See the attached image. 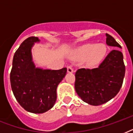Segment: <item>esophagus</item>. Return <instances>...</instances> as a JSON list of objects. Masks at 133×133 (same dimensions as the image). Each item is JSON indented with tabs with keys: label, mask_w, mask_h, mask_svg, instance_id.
<instances>
[{
	"label": "esophagus",
	"mask_w": 133,
	"mask_h": 133,
	"mask_svg": "<svg viewBox=\"0 0 133 133\" xmlns=\"http://www.w3.org/2000/svg\"><path fill=\"white\" fill-rule=\"evenodd\" d=\"M67 70H68V72L69 73H72L74 72L72 67L71 66V65H68V66L67 67Z\"/></svg>",
	"instance_id": "esophagus-1"
}]
</instances>
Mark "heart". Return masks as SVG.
Wrapping results in <instances>:
<instances>
[{
	"label": "heart",
	"instance_id": "obj_1",
	"mask_svg": "<svg viewBox=\"0 0 133 133\" xmlns=\"http://www.w3.org/2000/svg\"><path fill=\"white\" fill-rule=\"evenodd\" d=\"M107 48L104 44H88L80 50V54L83 57L90 56L91 64H96L104 57Z\"/></svg>",
	"mask_w": 133,
	"mask_h": 133
}]
</instances>
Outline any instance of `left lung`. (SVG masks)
<instances>
[{
    "mask_svg": "<svg viewBox=\"0 0 133 133\" xmlns=\"http://www.w3.org/2000/svg\"><path fill=\"white\" fill-rule=\"evenodd\" d=\"M106 43L122 48L115 38L106 34ZM123 54L113 50L97 68H81L75 73V90L85 103L99 105L117 95L125 76Z\"/></svg>",
    "mask_w": 133,
    "mask_h": 133,
    "instance_id": "obj_1",
    "label": "left lung"
}]
</instances>
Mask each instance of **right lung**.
Instances as JSON below:
<instances>
[{
  "label": "right lung",
  "instance_id": "1",
  "mask_svg": "<svg viewBox=\"0 0 133 133\" xmlns=\"http://www.w3.org/2000/svg\"><path fill=\"white\" fill-rule=\"evenodd\" d=\"M39 41L30 36L22 43L14 55L10 83L14 95L24 109L32 113H43L56 100V88L66 75L67 68L58 70L36 68L32 61L31 48Z\"/></svg>",
  "mask_w": 133,
  "mask_h": 133
}]
</instances>
